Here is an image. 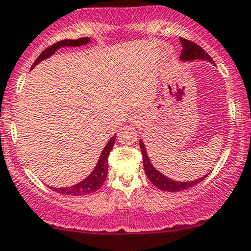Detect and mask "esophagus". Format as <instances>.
Here are the masks:
<instances>
[{"label": "esophagus", "mask_w": 251, "mask_h": 251, "mask_svg": "<svg viewBox=\"0 0 251 251\" xmlns=\"http://www.w3.org/2000/svg\"><path fill=\"white\" fill-rule=\"evenodd\" d=\"M130 120H131V122H134V123L139 122V120H140L139 112H133V114H131V116H130Z\"/></svg>", "instance_id": "obj_1"}]
</instances>
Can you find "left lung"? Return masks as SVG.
Here are the masks:
<instances>
[{"label": "left lung", "instance_id": "left-lung-1", "mask_svg": "<svg viewBox=\"0 0 251 251\" xmlns=\"http://www.w3.org/2000/svg\"><path fill=\"white\" fill-rule=\"evenodd\" d=\"M180 42H181L182 46L181 54H180V61H184V63H187L188 61V63H191V61L202 60L215 65V61L212 60V58L201 47H199L198 45L193 44V42L182 38H180ZM140 147L143 156V167H145V172L147 174L148 179L151 180V184H154L157 188H160L162 191H167V192H180V191L187 190V188L196 186L197 184L202 181V180L206 178L207 174H205V176H201V178L191 180V181H178V180H173L168 178L167 176L162 174L161 172L154 167L151 159H149L147 149H146V146L142 140H140Z\"/></svg>", "mask_w": 251, "mask_h": 251}]
</instances>
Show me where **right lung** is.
Masks as SVG:
<instances>
[{"label": "right lung", "instance_id": "add662e5", "mask_svg": "<svg viewBox=\"0 0 251 251\" xmlns=\"http://www.w3.org/2000/svg\"><path fill=\"white\" fill-rule=\"evenodd\" d=\"M91 42V38H80L77 40H61L53 44L52 46L47 47L44 52L36 58L34 64L32 65L30 70H33L38 64H40L42 60H46L47 58L52 57L55 52L61 47H80L89 45ZM115 140H116V134L109 140V142L106 143L105 147L103 148L102 153H100V159H98L97 163H96L94 171L86 176L85 179L81 180L78 184L72 185L69 187H52L53 191L55 192L61 193V194H69V196H85V194L92 193L95 191H97L98 188L102 187V185L105 181L106 176H108V156L109 153L111 151L112 147L115 145Z\"/></svg>", "mask_w": 251, "mask_h": 251}]
</instances>
